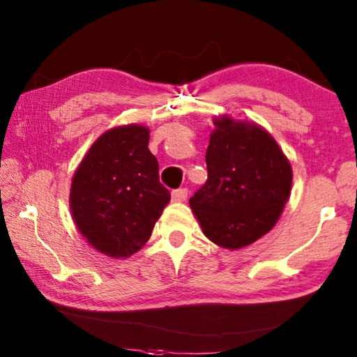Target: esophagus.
<instances>
[{"mask_svg": "<svg viewBox=\"0 0 357 357\" xmlns=\"http://www.w3.org/2000/svg\"><path fill=\"white\" fill-rule=\"evenodd\" d=\"M172 199H173V202H184L185 199H188V189H178V190H173Z\"/></svg>", "mask_w": 357, "mask_h": 357, "instance_id": "obj_1", "label": "esophagus"}]
</instances>
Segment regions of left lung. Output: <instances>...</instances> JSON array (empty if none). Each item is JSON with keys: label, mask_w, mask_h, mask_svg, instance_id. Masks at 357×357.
<instances>
[{"label": "left lung", "mask_w": 357, "mask_h": 357, "mask_svg": "<svg viewBox=\"0 0 357 357\" xmlns=\"http://www.w3.org/2000/svg\"><path fill=\"white\" fill-rule=\"evenodd\" d=\"M206 183L189 205L213 243L238 250L268 234L291 190V167L278 142L255 121L213 119Z\"/></svg>", "instance_id": "1"}]
</instances>
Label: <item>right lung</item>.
Here are the masks:
<instances>
[{
    "label": "right lung",
    "mask_w": 357,
    "mask_h": 357,
    "mask_svg": "<svg viewBox=\"0 0 357 357\" xmlns=\"http://www.w3.org/2000/svg\"><path fill=\"white\" fill-rule=\"evenodd\" d=\"M142 125L102 132L78 165L70 185L72 218L86 242L110 258H130L146 245L169 202Z\"/></svg>",
    "instance_id": "obj_1"
}]
</instances>
